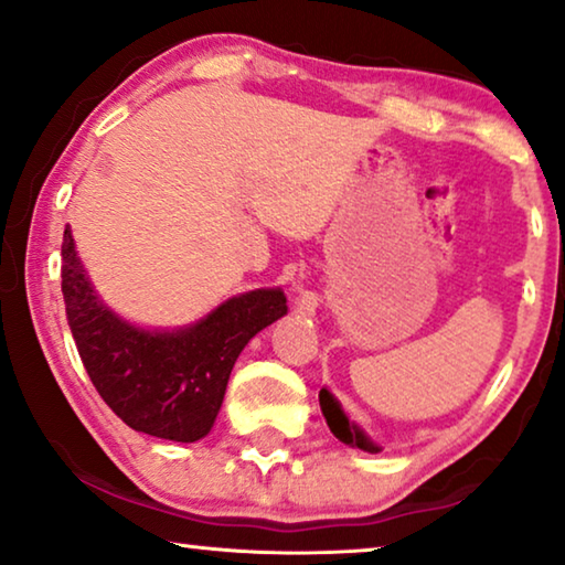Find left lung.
Wrapping results in <instances>:
<instances>
[{"label": "left lung", "instance_id": "left-lung-1", "mask_svg": "<svg viewBox=\"0 0 565 565\" xmlns=\"http://www.w3.org/2000/svg\"><path fill=\"white\" fill-rule=\"evenodd\" d=\"M319 408H322V416L327 418V426H330V431L340 439L342 444L352 446V449H360V451H367V454H377L383 451V446L370 439V434L365 431L363 426L358 424V420H352L348 414H344L342 403L334 398V395L322 388L319 391Z\"/></svg>", "mask_w": 565, "mask_h": 565}]
</instances>
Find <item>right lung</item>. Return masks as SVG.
<instances>
[{
  "label": "right lung",
  "instance_id": "obj_1",
  "mask_svg": "<svg viewBox=\"0 0 565 565\" xmlns=\"http://www.w3.org/2000/svg\"><path fill=\"white\" fill-rule=\"evenodd\" d=\"M63 299L75 348L108 408L134 431L182 444L205 439L243 348L289 311L281 286H271L235 294L182 327L134 324L100 299L71 225Z\"/></svg>",
  "mask_w": 565,
  "mask_h": 565
}]
</instances>
